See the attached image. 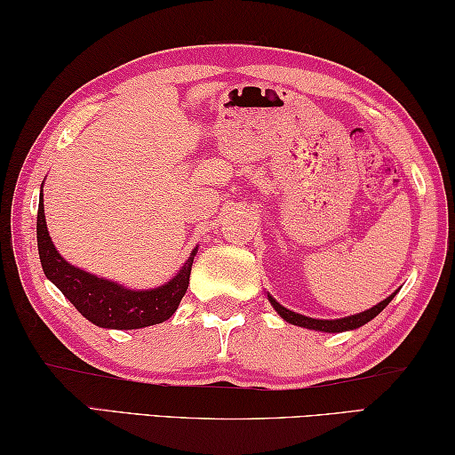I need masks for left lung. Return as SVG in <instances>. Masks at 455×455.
I'll use <instances>...</instances> for the list:
<instances>
[{
  "mask_svg": "<svg viewBox=\"0 0 455 455\" xmlns=\"http://www.w3.org/2000/svg\"><path fill=\"white\" fill-rule=\"evenodd\" d=\"M395 292H391V295L387 299H383L381 303L373 305L371 309L361 311L357 315H349V317H341V319H313V317H305V315H301V313H295V311L287 309V307H283L271 295V292H267V297H268V301H271L273 309L281 315V319L291 323V325L313 329V331H323V333H343V331H353V329L363 327L365 323H369L373 317H377V315H379L385 309V307L391 303V299L395 297Z\"/></svg>",
  "mask_w": 455,
  "mask_h": 455,
  "instance_id": "left-lung-1",
  "label": "left lung"
}]
</instances>
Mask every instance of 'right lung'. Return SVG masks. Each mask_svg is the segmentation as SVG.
Returning a JSON list of instances; mask_svg holds the SVG:
<instances>
[{
    "mask_svg": "<svg viewBox=\"0 0 455 455\" xmlns=\"http://www.w3.org/2000/svg\"><path fill=\"white\" fill-rule=\"evenodd\" d=\"M44 187V184H42ZM37 251L44 275L64 292V297L90 323L104 329H142L158 325L171 319L179 309L184 292L188 289L192 260L196 249H192L187 263L180 267L171 281L154 289H130L106 276L92 275L74 267L60 255L52 243L44 214V190H40L37 206Z\"/></svg>",
    "mask_w": 455,
    "mask_h": 455,
    "instance_id": "1",
    "label": "right lung"
}]
</instances>
